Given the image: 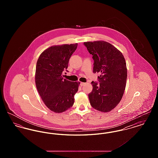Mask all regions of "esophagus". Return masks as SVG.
I'll return each mask as SVG.
<instances>
[{
  "instance_id": "obj_1",
  "label": "esophagus",
  "mask_w": 158,
  "mask_h": 158,
  "mask_svg": "<svg viewBox=\"0 0 158 158\" xmlns=\"http://www.w3.org/2000/svg\"><path fill=\"white\" fill-rule=\"evenodd\" d=\"M86 84V83H84V82H81V86H84V85H85Z\"/></svg>"
}]
</instances>
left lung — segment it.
Wrapping results in <instances>:
<instances>
[{
	"label": "left lung",
	"instance_id": "left-lung-1",
	"mask_svg": "<svg viewBox=\"0 0 158 158\" xmlns=\"http://www.w3.org/2000/svg\"><path fill=\"white\" fill-rule=\"evenodd\" d=\"M83 44L94 60L93 72L99 73L98 82L92 81L89 94L91 106L107 113L120 102L126 86L127 71L123 54L117 48L104 41L85 42Z\"/></svg>",
	"mask_w": 158,
	"mask_h": 158
}]
</instances>
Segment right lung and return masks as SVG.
Returning <instances> with one entry per match:
<instances>
[{"mask_svg":"<svg viewBox=\"0 0 158 158\" xmlns=\"http://www.w3.org/2000/svg\"><path fill=\"white\" fill-rule=\"evenodd\" d=\"M77 43L52 46L41 53L35 70V85L38 92L47 107L56 113L71 108L79 82L64 79L63 72L77 48Z\"/></svg>","mask_w":158,"mask_h":158,"instance_id":"add662e5","label":"right lung"}]
</instances>
